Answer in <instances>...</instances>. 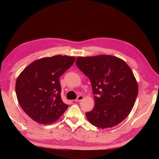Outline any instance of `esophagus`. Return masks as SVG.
<instances>
[{"label":"esophagus","mask_w":159,"mask_h":159,"mask_svg":"<svg viewBox=\"0 0 159 159\" xmlns=\"http://www.w3.org/2000/svg\"><path fill=\"white\" fill-rule=\"evenodd\" d=\"M83 98H84L83 96H82V95H80V96H79L77 97V98L75 100V101H76V102H80V101L83 100Z\"/></svg>","instance_id":"obj_1"}]
</instances>
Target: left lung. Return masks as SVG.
Instances as JSON below:
<instances>
[{"mask_svg": "<svg viewBox=\"0 0 159 159\" xmlns=\"http://www.w3.org/2000/svg\"><path fill=\"white\" fill-rule=\"evenodd\" d=\"M76 64L92 83L95 106L86 113L89 122L100 128L121 122L130 113L138 94L130 67L111 55L78 57Z\"/></svg>", "mask_w": 159, "mask_h": 159, "instance_id": "obj_1", "label": "left lung"}]
</instances>
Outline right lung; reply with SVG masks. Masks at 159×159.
<instances>
[{"label": "right lung", "instance_id": "add662e5", "mask_svg": "<svg viewBox=\"0 0 159 159\" xmlns=\"http://www.w3.org/2000/svg\"><path fill=\"white\" fill-rule=\"evenodd\" d=\"M75 57L55 55L35 61L17 79L20 105L32 120L49 124L62 116L69 105L61 97L59 77L72 66Z\"/></svg>", "mask_w": 159, "mask_h": 159}]
</instances>
